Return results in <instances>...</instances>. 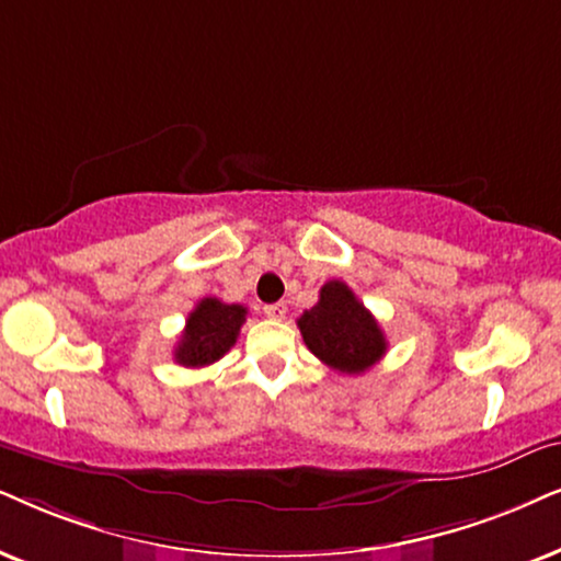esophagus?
Masks as SVG:
<instances>
[{"label": "esophagus", "instance_id": "1", "mask_svg": "<svg viewBox=\"0 0 561 561\" xmlns=\"http://www.w3.org/2000/svg\"><path fill=\"white\" fill-rule=\"evenodd\" d=\"M264 313L268 318H274V321H282V318L287 316V305L285 302H272V305H266Z\"/></svg>", "mask_w": 561, "mask_h": 561}]
</instances>
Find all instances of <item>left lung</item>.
Masks as SVG:
<instances>
[{"instance_id":"obj_1","label":"left lung","mask_w":561,"mask_h":561,"mask_svg":"<svg viewBox=\"0 0 561 561\" xmlns=\"http://www.w3.org/2000/svg\"><path fill=\"white\" fill-rule=\"evenodd\" d=\"M297 329L323 365L346 375L370 370L388 350L370 310L339 279L325 282L318 302L297 318Z\"/></svg>"}]
</instances>
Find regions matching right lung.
<instances>
[{
	"mask_svg": "<svg viewBox=\"0 0 561 561\" xmlns=\"http://www.w3.org/2000/svg\"><path fill=\"white\" fill-rule=\"evenodd\" d=\"M248 310L243 305H228L217 297H204L186 318V329L173 357L183 367H204L217 363L236 344Z\"/></svg>",
	"mask_w": 561,
	"mask_h": 561,
	"instance_id": "right-lung-1",
	"label": "right lung"
}]
</instances>
